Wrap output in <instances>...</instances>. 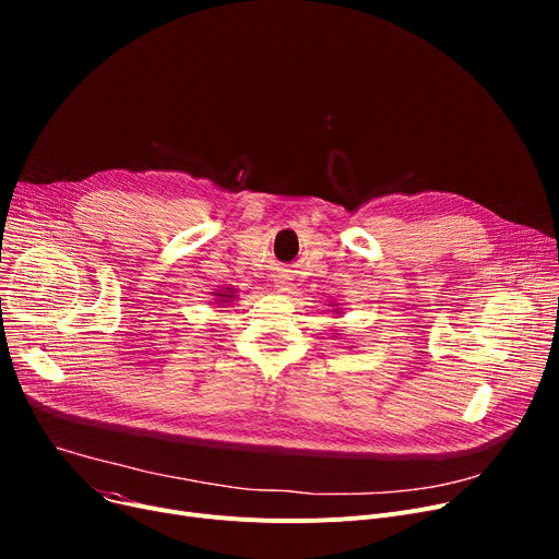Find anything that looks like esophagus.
<instances>
[{
	"mask_svg": "<svg viewBox=\"0 0 559 559\" xmlns=\"http://www.w3.org/2000/svg\"><path fill=\"white\" fill-rule=\"evenodd\" d=\"M272 285H274V289L285 292V295H289V292L295 289V274H292L289 270H281L278 274H274Z\"/></svg>",
	"mask_w": 559,
	"mask_h": 559,
	"instance_id": "esophagus-1",
	"label": "esophagus"
}]
</instances>
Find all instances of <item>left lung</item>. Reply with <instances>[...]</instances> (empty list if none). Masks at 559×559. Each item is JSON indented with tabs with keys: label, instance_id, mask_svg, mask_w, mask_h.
I'll return each mask as SVG.
<instances>
[{
	"label": "left lung",
	"instance_id": "8db88e82",
	"mask_svg": "<svg viewBox=\"0 0 559 559\" xmlns=\"http://www.w3.org/2000/svg\"><path fill=\"white\" fill-rule=\"evenodd\" d=\"M331 306H333V310H335V314H342V308H340V304H335V301H331Z\"/></svg>",
	"mask_w": 559,
	"mask_h": 559
}]
</instances>
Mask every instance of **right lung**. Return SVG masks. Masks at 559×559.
<instances>
[{"label": "right lung", "instance_id": "right-lung-1", "mask_svg": "<svg viewBox=\"0 0 559 559\" xmlns=\"http://www.w3.org/2000/svg\"><path fill=\"white\" fill-rule=\"evenodd\" d=\"M235 297H238V295H235V287H222V289H217V292H213V304L215 306H230L233 301H235Z\"/></svg>", "mask_w": 559, "mask_h": 559}]
</instances>
